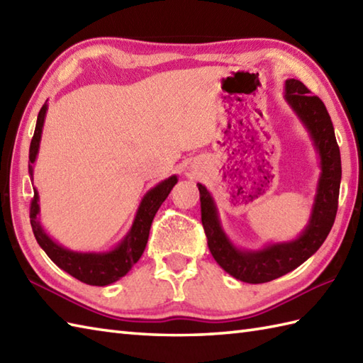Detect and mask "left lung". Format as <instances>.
Here are the masks:
<instances>
[{
    "mask_svg": "<svg viewBox=\"0 0 363 363\" xmlns=\"http://www.w3.org/2000/svg\"><path fill=\"white\" fill-rule=\"evenodd\" d=\"M284 98L306 126L320 157L321 173L317 194L313 198L309 221L303 233L290 242L269 243L260 250L237 248L221 228L217 206L209 190L203 184H198L199 199H201V221L207 237V246L213 259L226 273L248 284L269 282L298 268L318 251L333 229L337 215L342 160L326 106L298 79L285 81Z\"/></svg>",
    "mask_w": 363,
    "mask_h": 363,
    "instance_id": "8db88e82",
    "label": "left lung"
}]
</instances>
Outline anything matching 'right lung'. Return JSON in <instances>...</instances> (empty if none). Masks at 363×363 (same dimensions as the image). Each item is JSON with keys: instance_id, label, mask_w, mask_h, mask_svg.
Segmentation results:
<instances>
[{"instance_id": "right-lung-1", "label": "right lung", "mask_w": 363, "mask_h": 363, "mask_svg": "<svg viewBox=\"0 0 363 363\" xmlns=\"http://www.w3.org/2000/svg\"><path fill=\"white\" fill-rule=\"evenodd\" d=\"M46 111H48V104H43L40 112L37 117V125L34 130V137L30 140L29 146V174L30 181H34V168L33 164L37 159L38 148H40V138H42V129L46 117ZM177 182V176L173 174L168 179L159 182L146 191V195L142 198L140 206H138L135 218L133 221V226L128 230L125 238L106 252H79L64 248L62 245L54 242L52 238L45 233V229L38 220V213H40V206H38V191L34 189V198L30 201V226H33V233L35 235L37 243L40 248L48 254V257L56 264L60 269H64L68 274H72L76 279L89 284V285H98V287H104L112 282H117L121 279L137 260L142 257V254L146 248L150 237V229L154 215L159 211L160 204L165 201L167 196L174 184Z\"/></svg>"}]
</instances>
